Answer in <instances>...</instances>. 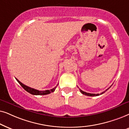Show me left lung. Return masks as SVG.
<instances>
[{
  "instance_id": "1",
  "label": "left lung",
  "mask_w": 129,
  "mask_h": 129,
  "mask_svg": "<svg viewBox=\"0 0 129 129\" xmlns=\"http://www.w3.org/2000/svg\"><path fill=\"white\" fill-rule=\"evenodd\" d=\"M110 88V87H109V88H107V90H106L105 91L102 92L101 94H91V93H88V92H86L83 91H82L81 90H80V92H81V93H82V94H84V95H88V96H98V95H101V94H103V93H104V92H105L107 90H109V89Z\"/></svg>"
}]
</instances>
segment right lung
Wrapping results in <instances>:
<instances>
[{
    "label": "right lung",
    "instance_id": "1",
    "mask_svg": "<svg viewBox=\"0 0 129 129\" xmlns=\"http://www.w3.org/2000/svg\"><path fill=\"white\" fill-rule=\"evenodd\" d=\"M16 80H17V81L19 83V84L21 85L22 87H23V89H25V90L27 92H29L30 94H33V95H47V94H50L51 92H53L55 90V88H56V87H57V85H57L55 87H54V88L51 89V90H49L39 91L38 90H36V89L30 88V87H29L26 86V85H25V84H22L21 82H20L17 78H16Z\"/></svg>",
    "mask_w": 129,
    "mask_h": 129
}]
</instances>
